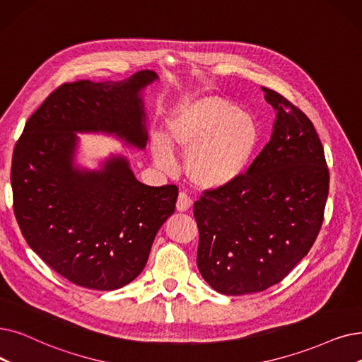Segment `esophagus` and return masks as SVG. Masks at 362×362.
<instances>
[{
	"label": "esophagus",
	"mask_w": 362,
	"mask_h": 362,
	"mask_svg": "<svg viewBox=\"0 0 362 362\" xmlns=\"http://www.w3.org/2000/svg\"><path fill=\"white\" fill-rule=\"evenodd\" d=\"M194 206V202L191 199V197H187L185 192H180L177 197V202H176V209L180 213H185L187 210H191Z\"/></svg>",
	"instance_id": "obj_1"
}]
</instances>
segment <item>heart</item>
Masks as SVG:
<instances>
[{
    "instance_id": "heart-1",
    "label": "heart",
    "mask_w": 362,
    "mask_h": 362,
    "mask_svg": "<svg viewBox=\"0 0 362 362\" xmlns=\"http://www.w3.org/2000/svg\"><path fill=\"white\" fill-rule=\"evenodd\" d=\"M260 142L259 122L247 111L218 96L191 98L173 109L165 139L152 142L160 167H175L176 149L185 155L186 173L202 189H220L237 180Z\"/></svg>"
}]
</instances>
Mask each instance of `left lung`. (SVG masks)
Returning <instances> with one entry per match:
<instances>
[{
    "mask_svg": "<svg viewBox=\"0 0 362 362\" xmlns=\"http://www.w3.org/2000/svg\"><path fill=\"white\" fill-rule=\"evenodd\" d=\"M275 111L269 142L230 185L194 206L197 264L216 291L259 293L288 275L315 243L328 197L324 148L310 119L263 88Z\"/></svg>",
    "mask_w": 362,
    "mask_h": 362,
    "instance_id": "8db88e82",
    "label": "left lung"
}]
</instances>
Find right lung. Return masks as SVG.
Listing matches in <instances>:
<instances>
[{
  "label": "right lung",
  "instance_id": "obj_1",
  "mask_svg": "<svg viewBox=\"0 0 362 362\" xmlns=\"http://www.w3.org/2000/svg\"><path fill=\"white\" fill-rule=\"evenodd\" d=\"M139 71L122 81L81 80L53 91L25 125L11 161L14 214L28 245L74 284L109 291L144 271L156 232L175 213L177 186L139 182L130 160L80 161L76 134L112 136L144 151V91L158 81Z\"/></svg>",
  "mask_w": 362,
  "mask_h": 362
}]
</instances>
